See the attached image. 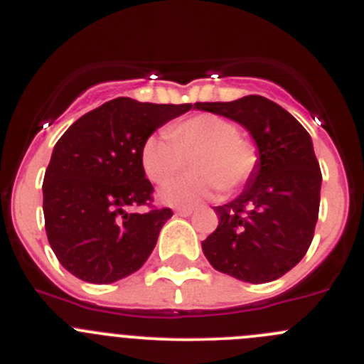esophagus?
Listing matches in <instances>:
<instances>
[{
	"label": "esophagus",
	"mask_w": 364,
	"mask_h": 364,
	"mask_svg": "<svg viewBox=\"0 0 364 364\" xmlns=\"http://www.w3.org/2000/svg\"><path fill=\"white\" fill-rule=\"evenodd\" d=\"M192 213V208H178V210H176V215H179V217H190Z\"/></svg>",
	"instance_id": "esophagus-1"
}]
</instances>
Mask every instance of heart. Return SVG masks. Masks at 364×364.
<instances>
[{"label":"heart","instance_id":"obj_1","mask_svg":"<svg viewBox=\"0 0 364 364\" xmlns=\"http://www.w3.org/2000/svg\"><path fill=\"white\" fill-rule=\"evenodd\" d=\"M192 157L194 174L175 180L160 190L164 204L192 208L218 188L238 192L250 181L259 161L257 147L240 136L238 126L215 114H199L168 126L167 132L147 136L140 147V164L153 183H166Z\"/></svg>","mask_w":364,"mask_h":364}]
</instances>
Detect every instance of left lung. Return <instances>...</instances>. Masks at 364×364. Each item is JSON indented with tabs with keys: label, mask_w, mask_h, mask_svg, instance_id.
I'll return each mask as SVG.
<instances>
[{
	"label": "left lung",
	"mask_w": 364,
	"mask_h": 364,
	"mask_svg": "<svg viewBox=\"0 0 364 364\" xmlns=\"http://www.w3.org/2000/svg\"><path fill=\"white\" fill-rule=\"evenodd\" d=\"M242 124L259 161L243 192L217 206L218 228L203 242L215 270L252 284L279 279L304 257L318 220L322 172L309 133L274 101L245 96L196 103Z\"/></svg>",
	"instance_id": "left-lung-1"
}]
</instances>
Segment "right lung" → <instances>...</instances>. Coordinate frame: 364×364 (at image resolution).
<instances>
[{"instance_id":"obj_1","label":"right lung","mask_w":364,"mask_h":364,"mask_svg":"<svg viewBox=\"0 0 364 364\" xmlns=\"http://www.w3.org/2000/svg\"><path fill=\"white\" fill-rule=\"evenodd\" d=\"M192 105L117 97L77 119L56 142L44 174L46 235L62 267L85 283L108 284L139 270L172 217L151 206L140 164L144 140Z\"/></svg>"}]
</instances>
